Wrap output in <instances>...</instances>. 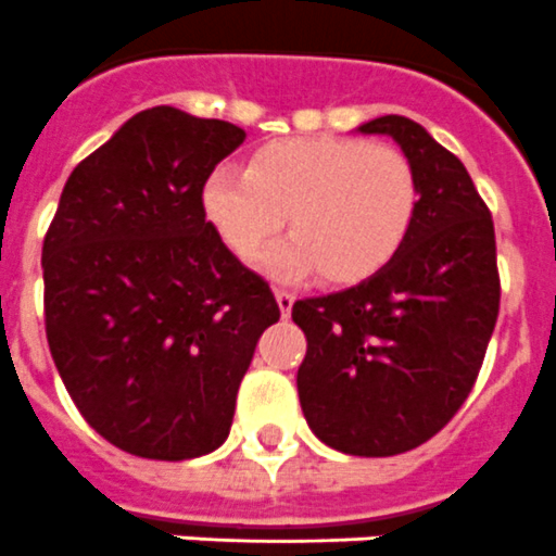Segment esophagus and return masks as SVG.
Returning <instances> with one entry per match:
<instances>
[{"label": "esophagus", "instance_id": "34e87169", "mask_svg": "<svg viewBox=\"0 0 556 556\" xmlns=\"http://www.w3.org/2000/svg\"><path fill=\"white\" fill-rule=\"evenodd\" d=\"M275 301H278V308H281L283 317H289L292 314V306H294V294L283 292V289H275Z\"/></svg>", "mask_w": 556, "mask_h": 556}]
</instances>
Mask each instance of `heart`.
Returning <instances> with one entry per match:
<instances>
[{"instance_id":"1","label":"heart","mask_w":556,"mask_h":556,"mask_svg":"<svg viewBox=\"0 0 556 556\" xmlns=\"http://www.w3.org/2000/svg\"><path fill=\"white\" fill-rule=\"evenodd\" d=\"M417 200L404 152L337 136L269 141L244 169L217 166L200 186L205 223L242 262L287 214L292 236L262 255V269L278 281L314 273L326 283L365 281L401 250Z\"/></svg>"}]
</instances>
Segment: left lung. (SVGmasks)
Returning <instances> with one entry per match:
<instances>
[{
	"label": "left lung",
	"instance_id": "1",
	"mask_svg": "<svg viewBox=\"0 0 556 556\" xmlns=\"http://www.w3.org/2000/svg\"><path fill=\"white\" fill-rule=\"evenodd\" d=\"M390 136L415 166V219L376 275L292 306L306 333L298 395L320 443L351 456L424 445L456 415L498 317L495 230L468 169L406 116L356 127Z\"/></svg>",
	"mask_w": 556,
	"mask_h": 556
}]
</instances>
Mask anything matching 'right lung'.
I'll return each mask as SVG.
<instances>
[{
    "mask_svg": "<svg viewBox=\"0 0 556 556\" xmlns=\"http://www.w3.org/2000/svg\"><path fill=\"white\" fill-rule=\"evenodd\" d=\"M242 141L230 122L147 108L75 166L43 239L58 372L88 426L132 456L217 451L281 317L200 211L203 180Z\"/></svg>",
    "mask_w": 556,
    "mask_h": 556,
    "instance_id": "right-lung-1",
    "label": "right lung"
}]
</instances>
